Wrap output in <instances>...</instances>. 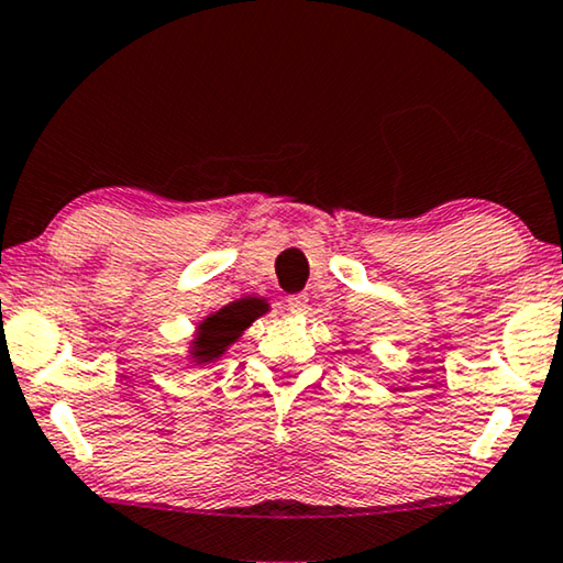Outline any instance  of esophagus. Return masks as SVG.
Segmentation results:
<instances>
[{
  "mask_svg": "<svg viewBox=\"0 0 563 563\" xmlns=\"http://www.w3.org/2000/svg\"><path fill=\"white\" fill-rule=\"evenodd\" d=\"M308 308V298L306 296H288L285 298V311L298 316V313H306Z\"/></svg>",
  "mask_w": 563,
  "mask_h": 563,
  "instance_id": "obj_1",
  "label": "esophagus"
}]
</instances>
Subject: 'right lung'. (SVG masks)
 <instances>
[{
	"label": "right lung",
	"mask_w": 563,
	"mask_h": 563,
	"mask_svg": "<svg viewBox=\"0 0 563 563\" xmlns=\"http://www.w3.org/2000/svg\"><path fill=\"white\" fill-rule=\"evenodd\" d=\"M260 316H263V306L252 298L234 300V303H227L219 311L209 313L196 327V336L191 342V350H188V357L196 364L217 362Z\"/></svg>",
	"instance_id": "1"
}]
</instances>
